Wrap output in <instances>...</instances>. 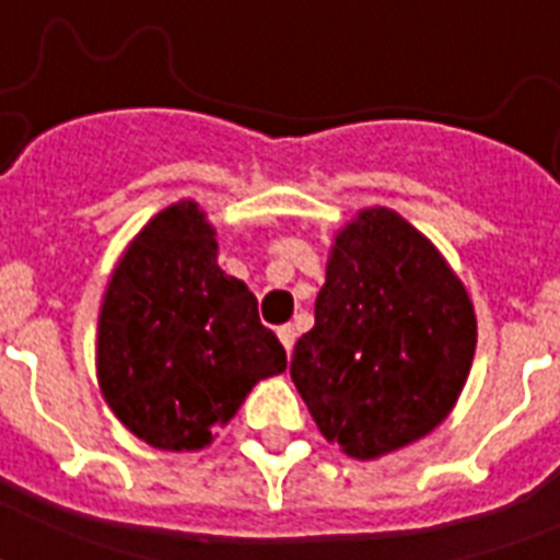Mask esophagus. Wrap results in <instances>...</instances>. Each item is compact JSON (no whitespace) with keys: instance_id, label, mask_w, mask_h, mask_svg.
Here are the masks:
<instances>
[{"instance_id":"esophagus-1","label":"esophagus","mask_w":560,"mask_h":560,"mask_svg":"<svg viewBox=\"0 0 560 560\" xmlns=\"http://www.w3.org/2000/svg\"><path fill=\"white\" fill-rule=\"evenodd\" d=\"M279 340H281V346H284V351H293V342H296V328H293V325H281L279 331Z\"/></svg>"}]
</instances>
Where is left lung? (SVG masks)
<instances>
[{
  "instance_id": "1",
  "label": "left lung",
  "mask_w": 560,
  "mask_h": 560,
  "mask_svg": "<svg viewBox=\"0 0 560 560\" xmlns=\"http://www.w3.org/2000/svg\"><path fill=\"white\" fill-rule=\"evenodd\" d=\"M290 377L319 433L377 459L451 416L477 351V314L442 253L398 211L363 209L337 232Z\"/></svg>"
}]
</instances>
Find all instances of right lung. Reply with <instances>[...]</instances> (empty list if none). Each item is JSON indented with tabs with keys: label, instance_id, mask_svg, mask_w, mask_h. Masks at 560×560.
Instances as JSON below:
<instances>
[{
	"label": "right lung",
	"instance_id": "right-lung-1",
	"mask_svg": "<svg viewBox=\"0 0 560 560\" xmlns=\"http://www.w3.org/2000/svg\"><path fill=\"white\" fill-rule=\"evenodd\" d=\"M98 386L160 451H202L255 383L288 369L244 281L218 267L206 211L183 200L130 241L98 314Z\"/></svg>",
	"mask_w": 560,
	"mask_h": 560
}]
</instances>
